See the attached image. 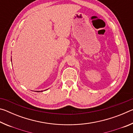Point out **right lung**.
Here are the masks:
<instances>
[{
  "label": "right lung",
  "mask_w": 133,
  "mask_h": 133,
  "mask_svg": "<svg viewBox=\"0 0 133 133\" xmlns=\"http://www.w3.org/2000/svg\"><path fill=\"white\" fill-rule=\"evenodd\" d=\"M48 90V89H46V90H44V91H46V90ZM37 92H42L43 91L42 90V91H36Z\"/></svg>",
  "instance_id": "1"
}]
</instances>
